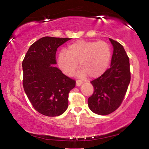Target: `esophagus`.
<instances>
[{
	"mask_svg": "<svg viewBox=\"0 0 149 149\" xmlns=\"http://www.w3.org/2000/svg\"><path fill=\"white\" fill-rule=\"evenodd\" d=\"M82 84H83V82L82 81H80V80H77L76 81V86H78V87H80V85H81Z\"/></svg>",
	"mask_w": 149,
	"mask_h": 149,
	"instance_id": "1",
	"label": "esophagus"
}]
</instances>
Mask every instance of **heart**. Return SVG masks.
<instances>
[{
  "label": "heart",
  "instance_id": "b5f03b06",
  "mask_svg": "<svg viewBox=\"0 0 149 149\" xmlns=\"http://www.w3.org/2000/svg\"><path fill=\"white\" fill-rule=\"evenodd\" d=\"M111 58V51L107 42L78 40L69 45L66 52L59 53L57 61L60 69L67 76H72L79 62L81 69L77 76L84 78L89 75L97 78L107 71Z\"/></svg>",
  "mask_w": 149,
  "mask_h": 149
}]
</instances>
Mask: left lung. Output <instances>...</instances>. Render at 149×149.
Returning a JSON list of instances; mask_svg holds the SVG:
<instances>
[{"mask_svg":"<svg viewBox=\"0 0 149 149\" xmlns=\"http://www.w3.org/2000/svg\"><path fill=\"white\" fill-rule=\"evenodd\" d=\"M109 40L113 47L111 66L100 77L91 81L94 93L88 102L92 112L102 116L111 113L120 107L131 78L130 60L124 47L113 39Z\"/></svg>","mask_w":149,"mask_h":149,"instance_id":"1","label":"left lung"}]
</instances>
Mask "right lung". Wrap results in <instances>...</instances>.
I'll return each instance as SVG.
<instances>
[{"label": "right lung", "instance_id": "right-lung-1", "mask_svg": "<svg viewBox=\"0 0 149 149\" xmlns=\"http://www.w3.org/2000/svg\"><path fill=\"white\" fill-rule=\"evenodd\" d=\"M71 38L43 37L30 46L22 62L23 87L34 109L49 117L60 116L69 105L68 95L76 81L55 67L59 46Z\"/></svg>", "mask_w": 149, "mask_h": 149}]
</instances>
